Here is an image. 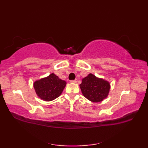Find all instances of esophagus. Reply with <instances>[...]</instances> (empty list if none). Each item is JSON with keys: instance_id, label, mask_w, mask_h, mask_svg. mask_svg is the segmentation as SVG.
<instances>
[{"instance_id": "1", "label": "esophagus", "mask_w": 148, "mask_h": 148, "mask_svg": "<svg viewBox=\"0 0 148 148\" xmlns=\"http://www.w3.org/2000/svg\"><path fill=\"white\" fill-rule=\"evenodd\" d=\"M77 79L71 80V83H77Z\"/></svg>"}]
</instances>
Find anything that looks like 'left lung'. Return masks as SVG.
I'll list each match as a JSON object with an SVG mask.
<instances>
[{
  "instance_id": "left-lung-1",
  "label": "left lung",
  "mask_w": 148,
  "mask_h": 148,
  "mask_svg": "<svg viewBox=\"0 0 148 148\" xmlns=\"http://www.w3.org/2000/svg\"><path fill=\"white\" fill-rule=\"evenodd\" d=\"M80 88L83 95L87 99L93 102H99L108 97L110 84L108 81L90 74L83 78Z\"/></svg>"
}]
</instances>
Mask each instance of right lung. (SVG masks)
<instances>
[{"label":"right lung","instance_id":"obj_1","mask_svg":"<svg viewBox=\"0 0 148 148\" xmlns=\"http://www.w3.org/2000/svg\"><path fill=\"white\" fill-rule=\"evenodd\" d=\"M66 82L53 73L34 83L37 95L45 101H51L61 95Z\"/></svg>","mask_w":148,"mask_h":148}]
</instances>
